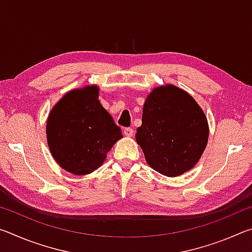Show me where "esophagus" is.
<instances>
[{"instance_id":"esophagus-1","label":"esophagus","mask_w":252,"mask_h":252,"mask_svg":"<svg viewBox=\"0 0 252 252\" xmlns=\"http://www.w3.org/2000/svg\"><path fill=\"white\" fill-rule=\"evenodd\" d=\"M123 133H125L126 136H129V138H131V136H133L134 131L132 127H125V129H123Z\"/></svg>"}]
</instances>
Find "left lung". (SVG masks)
Returning a JSON list of instances; mask_svg holds the SVG:
<instances>
[{"instance_id":"obj_1","label":"left lung","mask_w":252,"mask_h":252,"mask_svg":"<svg viewBox=\"0 0 252 252\" xmlns=\"http://www.w3.org/2000/svg\"><path fill=\"white\" fill-rule=\"evenodd\" d=\"M208 135L201 108L186 91L170 84L155 89L147 97L135 138L152 169L177 177L194 167Z\"/></svg>"}]
</instances>
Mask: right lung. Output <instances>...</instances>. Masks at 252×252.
<instances>
[{"instance_id": "1", "label": "right lung", "mask_w": 252, "mask_h": 252, "mask_svg": "<svg viewBox=\"0 0 252 252\" xmlns=\"http://www.w3.org/2000/svg\"><path fill=\"white\" fill-rule=\"evenodd\" d=\"M95 85L73 90L51 111L46 136L51 153L61 167L73 174H89L103 163L121 129L100 104Z\"/></svg>"}]
</instances>
